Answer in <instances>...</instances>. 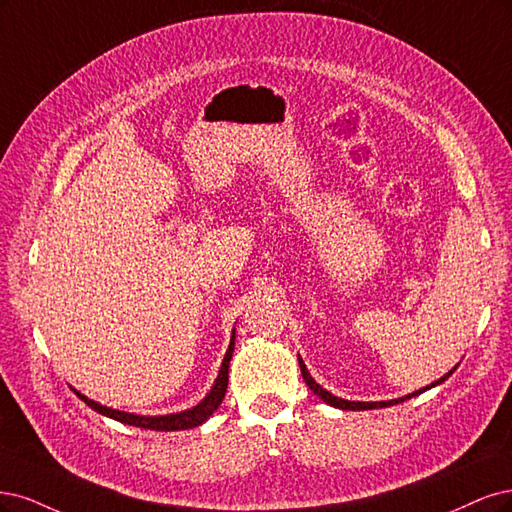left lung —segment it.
I'll return each mask as SVG.
<instances>
[{"label": "left lung", "mask_w": 512, "mask_h": 512, "mask_svg": "<svg viewBox=\"0 0 512 512\" xmlns=\"http://www.w3.org/2000/svg\"><path fill=\"white\" fill-rule=\"evenodd\" d=\"M298 361H300V370H302V376H304V381H306V385L312 389V393L315 395H319V398L325 402V404H329V406H334V408H340V410H370V408H385V406H393V404H400V402H404V400H410V398H415V395H419V393H423V391H427V389H432V387H436V385H440V383H444L447 381V378L455 372V368L453 370H449L447 374H444L442 378H438L436 383H432V385H427V387H423V389H419V391H415V393H410V395H404V398H398V400H389V402H349V400H342V398H336V395H332L329 391H325L319 383H315V378L310 376V372L306 370V364L302 361V357H298Z\"/></svg>", "instance_id": "1"}]
</instances>
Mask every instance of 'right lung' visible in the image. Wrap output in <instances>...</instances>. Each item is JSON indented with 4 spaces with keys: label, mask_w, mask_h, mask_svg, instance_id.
I'll list each match as a JSON object with an SVG mask.
<instances>
[{
    "label": "right lung",
    "mask_w": 512,
    "mask_h": 512,
    "mask_svg": "<svg viewBox=\"0 0 512 512\" xmlns=\"http://www.w3.org/2000/svg\"><path fill=\"white\" fill-rule=\"evenodd\" d=\"M236 334V329H234ZM234 344H236V336H232V340H229V349L223 357V364H221V370H219V376L217 381H214L210 393L206 395V398L189 408V410H183V412H174V415H161V417H142V415H131V412H123V410H114V408H108V406H102L97 404L93 400H89L87 395H82L80 391L74 389V393L78 395V398L85 402L87 406H91L93 410L100 412V415H106L114 421H121V423H127V425H136V427H144V430H157V432H178V430H191V427H197L202 425L214 410L219 408V404L223 402L225 398V391H227V376H229V361H232V353H234Z\"/></svg>",
    "instance_id": "right-lung-1"
}]
</instances>
